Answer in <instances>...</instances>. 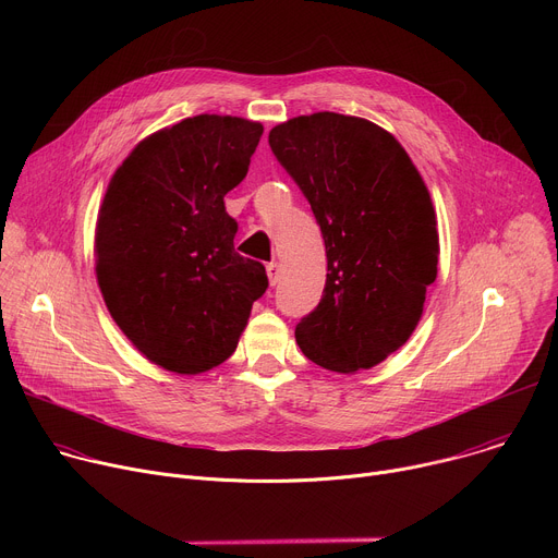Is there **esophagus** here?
I'll return each mask as SVG.
<instances>
[{
  "mask_svg": "<svg viewBox=\"0 0 558 558\" xmlns=\"http://www.w3.org/2000/svg\"><path fill=\"white\" fill-rule=\"evenodd\" d=\"M267 276H269V282L276 284L278 278H280V263H276V260L269 263V265H267Z\"/></svg>",
  "mask_w": 558,
  "mask_h": 558,
  "instance_id": "34e87169",
  "label": "esophagus"
}]
</instances>
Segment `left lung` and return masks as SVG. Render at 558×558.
I'll return each mask as SVG.
<instances>
[{"instance_id":"obj_1","label":"left lung","mask_w":558,"mask_h":558,"mask_svg":"<svg viewBox=\"0 0 558 558\" xmlns=\"http://www.w3.org/2000/svg\"><path fill=\"white\" fill-rule=\"evenodd\" d=\"M269 145L327 247L325 293L295 342L323 368H371L413 336L437 278L428 187L397 138L360 117H295L269 132Z\"/></svg>"}]
</instances>
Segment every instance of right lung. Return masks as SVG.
I'll return each mask as SVG.
<instances>
[{"mask_svg":"<svg viewBox=\"0 0 558 558\" xmlns=\"http://www.w3.org/2000/svg\"><path fill=\"white\" fill-rule=\"evenodd\" d=\"M263 125L198 114L143 138L114 172L97 235V280L128 340L181 375L222 364L267 291L233 250L225 194L247 177Z\"/></svg>","mask_w":558,"mask_h":558,"instance_id":"add662e5","label":"right lung"}]
</instances>
